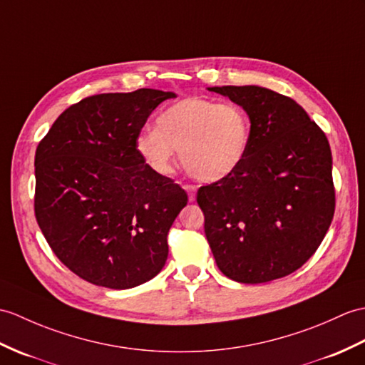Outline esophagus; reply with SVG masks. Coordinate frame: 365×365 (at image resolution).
Returning a JSON list of instances; mask_svg holds the SVG:
<instances>
[{
    "label": "esophagus",
    "mask_w": 365,
    "mask_h": 365,
    "mask_svg": "<svg viewBox=\"0 0 365 365\" xmlns=\"http://www.w3.org/2000/svg\"><path fill=\"white\" fill-rule=\"evenodd\" d=\"M183 188H185L186 192H188V200L190 202L196 200V186H194V185H185Z\"/></svg>",
    "instance_id": "34e87169"
}]
</instances>
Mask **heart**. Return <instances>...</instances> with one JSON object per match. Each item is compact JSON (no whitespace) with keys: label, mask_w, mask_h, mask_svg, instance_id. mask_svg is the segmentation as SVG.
I'll return each instance as SVG.
<instances>
[{"label":"heart","mask_w":365,"mask_h":365,"mask_svg":"<svg viewBox=\"0 0 365 365\" xmlns=\"http://www.w3.org/2000/svg\"><path fill=\"white\" fill-rule=\"evenodd\" d=\"M252 138L250 116L233 103L186 98L166 107L157 127L143 129L135 149L152 171L171 174L177 150L186 171L202 182L232 175L245 160Z\"/></svg>","instance_id":"1"}]
</instances>
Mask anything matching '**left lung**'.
<instances>
[{"label":"left lung","mask_w":365,"mask_h":365,"mask_svg":"<svg viewBox=\"0 0 365 365\" xmlns=\"http://www.w3.org/2000/svg\"><path fill=\"white\" fill-rule=\"evenodd\" d=\"M250 116L249 152L236 171L197 191L221 272L257 284L307 262L333 221V158L325 133L294 99L258 86L210 87Z\"/></svg>","instance_id":"obj_1"}]
</instances>
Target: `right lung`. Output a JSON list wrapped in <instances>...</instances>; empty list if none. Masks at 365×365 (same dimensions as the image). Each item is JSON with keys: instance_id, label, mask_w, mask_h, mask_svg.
<instances>
[{"instance_id": "1", "label": "right lung", "mask_w": 365, "mask_h": 365, "mask_svg": "<svg viewBox=\"0 0 365 365\" xmlns=\"http://www.w3.org/2000/svg\"><path fill=\"white\" fill-rule=\"evenodd\" d=\"M173 91L140 88L82 99L36 152V217L63 264L96 286L129 289L168 258V232L188 196L144 163L135 138Z\"/></svg>"}]
</instances>
